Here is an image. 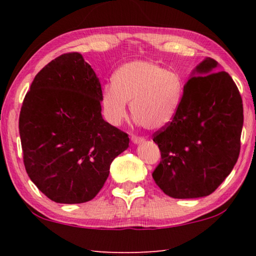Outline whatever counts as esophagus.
I'll return each instance as SVG.
<instances>
[{
	"label": "esophagus",
	"mask_w": 256,
	"mask_h": 256,
	"mask_svg": "<svg viewBox=\"0 0 256 256\" xmlns=\"http://www.w3.org/2000/svg\"><path fill=\"white\" fill-rule=\"evenodd\" d=\"M131 140H132L133 144H142V142H144V138H141V136H132Z\"/></svg>",
	"instance_id": "esophagus-1"
}]
</instances>
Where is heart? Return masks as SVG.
Returning <instances> with one entry per match:
<instances>
[{"mask_svg": "<svg viewBox=\"0 0 256 256\" xmlns=\"http://www.w3.org/2000/svg\"><path fill=\"white\" fill-rule=\"evenodd\" d=\"M183 92L178 73L150 60H133L115 72L112 84L104 86L102 114L112 125H120L131 102L134 120L146 130H159L175 118Z\"/></svg>", "mask_w": 256, "mask_h": 256, "instance_id": "obj_1", "label": "heart"}]
</instances>
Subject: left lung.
I'll return each instance as SVG.
<instances>
[{
    "label": "left lung",
    "instance_id": "obj_1",
    "mask_svg": "<svg viewBox=\"0 0 256 256\" xmlns=\"http://www.w3.org/2000/svg\"><path fill=\"white\" fill-rule=\"evenodd\" d=\"M242 122L235 82L216 60H203L184 86L175 118L154 134L162 152L156 184L174 198L210 196L237 162Z\"/></svg>",
    "mask_w": 256,
    "mask_h": 256
}]
</instances>
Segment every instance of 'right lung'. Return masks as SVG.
<instances>
[{
    "instance_id": "add662e5",
    "label": "right lung",
    "mask_w": 256,
    "mask_h": 256,
    "mask_svg": "<svg viewBox=\"0 0 256 256\" xmlns=\"http://www.w3.org/2000/svg\"><path fill=\"white\" fill-rule=\"evenodd\" d=\"M102 94L82 55L66 53L37 73L24 99L19 132L26 170L56 203L92 200L112 160L128 148V134L102 118Z\"/></svg>"
}]
</instances>
